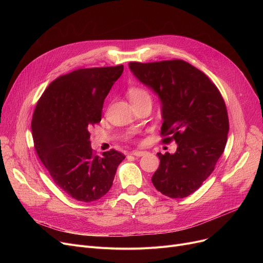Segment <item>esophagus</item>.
Listing matches in <instances>:
<instances>
[{
  "instance_id": "34e87169",
  "label": "esophagus",
  "mask_w": 263,
  "mask_h": 263,
  "mask_svg": "<svg viewBox=\"0 0 263 263\" xmlns=\"http://www.w3.org/2000/svg\"><path fill=\"white\" fill-rule=\"evenodd\" d=\"M147 154V151H144V150H133L131 155L134 156V157H142V156H145Z\"/></svg>"
}]
</instances>
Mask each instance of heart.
Segmentation results:
<instances>
[{"instance_id": "heart-1", "label": "heart", "mask_w": 263, "mask_h": 263, "mask_svg": "<svg viewBox=\"0 0 263 263\" xmlns=\"http://www.w3.org/2000/svg\"><path fill=\"white\" fill-rule=\"evenodd\" d=\"M128 95L130 97L131 101L133 102V104L139 103L142 101H151V95L150 92L141 86H131L128 89Z\"/></svg>"}]
</instances>
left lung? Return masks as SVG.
I'll return each mask as SVG.
<instances>
[{"mask_svg":"<svg viewBox=\"0 0 263 263\" xmlns=\"http://www.w3.org/2000/svg\"><path fill=\"white\" fill-rule=\"evenodd\" d=\"M129 68L160 97L162 143L178 144L173 155L158 154L151 181L163 195L184 198L201 186L224 153L229 131L225 101L208 77L182 60L131 62Z\"/></svg>","mask_w":263,"mask_h":263,"instance_id":"8db88e82","label":"left lung"}]
</instances>
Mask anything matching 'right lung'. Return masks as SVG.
<instances>
[{
    "label": "right lung",
    "instance_id": "add662e5",
    "mask_svg": "<svg viewBox=\"0 0 263 263\" xmlns=\"http://www.w3.org/2000/svg\"><path fill=\"white\" fill-rule=\"evenodd\" d=\"M122 71V65L80 68L55 79L36 104L31 124L36 153L55 184L76 200L104 196L126 158L115 149L96 156L89 141Z\"/></svg>",
    "mask_w": 263,
    "mask_h": 263
}]
</instances>
